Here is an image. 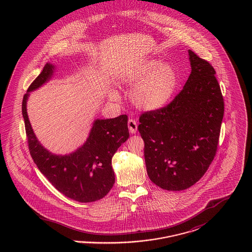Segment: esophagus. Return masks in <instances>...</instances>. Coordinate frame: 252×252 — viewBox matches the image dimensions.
<instances>
[{"label":"esophagus","instance_id":"1","mask_svg":"<svg viewBox=\"0 0 252 252\" xmlns=\"http://www.w3.org/2000/svg\"><path fill=\"white\" fill-rule=\"evenodd\" d=\"M127 126H128V130L132 134H135L138 129V125L137 122L133 119H129L127 122Z\"/></svg>","mask_w":252,"mask_h":252}]
</instances>
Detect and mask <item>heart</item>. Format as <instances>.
<instances>
[{
	"instance_id": "1",
	"label": "heart",
	"mask_w": 252,
	"mask_h": 252,
	"mask_svg": "<svg viewBox=\"0 0 252 252\" xmlns=\"http://www.w3.org/2000/svg\"><path fill=\"white\" fill-rule=\"evenodd\" d=\"M122 79L126 84L134 86L130 94L132 102L145 111L164 108L175 95L179 85L174 67L156 59L144 60L125 72ZM110 98L117 100L118 93L110 91Z\"/></svg>"
}]
</instances>
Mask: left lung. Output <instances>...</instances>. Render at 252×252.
<instances>
[{
    "instance_id": "obj_1",
    "label": "left lung",
    "mask_w": 252,
    "mask_h": 252,
    "mask_svg": "<svg viewBox=\"0 0 252 252\" xmlns=\"http://www.w3.org/2000/svg\"><path fill=\"white\" fill-rule=\"evenodd\" d=\"M192 72L166 107L146 111L138 130L144 142L149 179L167 191H181L203 177L217 150L224 100L214 67L189 50Z\"/></svg>"
}]
</instances>
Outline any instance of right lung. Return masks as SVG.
I'll return each instance as SVG.
<instances>
[{
	"mask_svg": "<svg viewBox=\"0 0 252 252\" xmlns=\"http://www.w3.org/2000/svg\"><path fill=\"white\" fill-rule=\"evenodd\" d=\"M55 66L46 63L29 86L23 99V116L28 147L39 171L65 196L78 202H93L103 198L115 182L111 158L129 137L127 116L97 119L81 147L69 155H55L37 141L27 115L29 93L49 81Z\"/></svg>",
	"mask_w": 252,
	"mask_h": 252,
	"instance_id": "right-lung-1",
	"label": "right lung"
}]
</instances>
